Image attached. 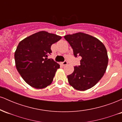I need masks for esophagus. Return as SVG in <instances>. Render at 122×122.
<instances>
[{
    "label": "esophagus",
    "instance_id": "esophagus-1",
    "mask_svg": "<svg viewBox=\"0 0 122 122\" xmlns=\"http://www.w3.org/2000/svg\"><path fill=\"white\" fill-rule=\"evenodd\" d=\"M67 64H68V62H67L66 61H64V62H62V65L63 66H65L66 65H67Z\"/></svg>",
    "mask_w": 122,
    "mask_h": 122
}]
</instances>
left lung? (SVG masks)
<instances>
[{"label": "left lung", "instance_id": "1", "mask_svg": "<svg viewBox=\"0 0 122 122\" xmlns=\"http://www.w3.org/2000/svg\"><path fill=\"white\" fill-rule=\"evenodd\" d=\"M72 47L75 57H81L80 65L75 66L68 75V82L79 91L93 87L99 81L107 69L108 58L106 47L100 41L83 33L64 36Z\"/></svg>", "mask_w": 122, "mask_h": 122}]
</instances>
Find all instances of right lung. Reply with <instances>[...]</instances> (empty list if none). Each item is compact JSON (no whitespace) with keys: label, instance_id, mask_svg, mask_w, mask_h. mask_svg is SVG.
Listing matches in <instances>:
<instances>
[{"label":"right lung","instance_id":"right-lung-1","mask_svg":"<svg viewBox=\"0 0 122 122\" xmlns=\"http://www.w3.org/2000/svg\"><path fill=\"white\" fill-rule=\"evenodd\" d=\"M61 37L42 31L29 36L18 44L15 52L16 68L23 79L32 87L42 89L53 80L60 65L47 57L51 46Z\"/></svg>","mask_w":122,"mask_h":122}]
</instances>
